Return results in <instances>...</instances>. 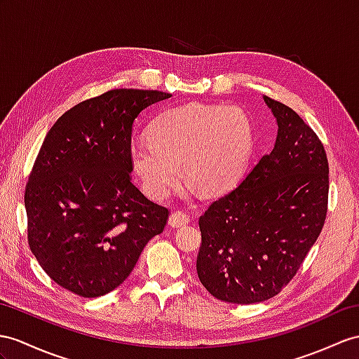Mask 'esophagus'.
Masks as SVG:
<instances>
[{"mask_svg": "<svg viewBox=\"0 0 359 359\" xmlns=\"http://www.w3.org/2000/svg\"><path fill=\"white\" fill-rule=\"evenodd\" d=\"M190 222V217L184 212H175L169 216V225L172 229H180Z\"/></svg>", "mask_w": 359, "mask_h": 359, "instance_id": "34e87169", "label": "esophagus"}]
</instances>
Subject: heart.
<instances>
[{
    "label": "heart",
    "mask_w": 359,
    "mask_h": 359,
    "mask_svg": "<svg viewBox=\"0 0 359 359\" xmlns=\"http://www.w3.org/2000/svg\"><path fill=\"white\" fill-rule=\"evenodd\" d=\"M147 138L130 147V170L147 196L164 201L181 181L182 168L203 195L231 189L245 168L252 128L241 108L190 103L161 112Z\"/></svg>",
    "instance_id": "1"
}]
</instances>
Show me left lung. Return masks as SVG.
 <instances>
[{
  "label": "left lung",
  "instance_id": "obj_1",
  "mask_svg": "<svg viewBox=\"0 0 359 359\" xmlns=\"http://www.w3.org/2000/svg\"><path fill=\"white\" fill-rule=\"evenodd\" d=\"M264 102L277 123L273 151L199 217V280L236 304L268 300L292 280L327 212L325 147L295 111Z\"/></svg>",
  "mask_w": 359,
  "mask_h": 359
}]
</instances>
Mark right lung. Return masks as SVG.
Here are the masks:
<instances>
[{"mask_svg":"<svg viewBox=\"0 0 359 359\" xmlns=\"http://www.w3.org/2000/svg\"><path fill=\"white\" fill-rule=\"evenodd\" d=\"M172 94L112 90L67 111L48 130L29 184V245L59 286L86 299L116 290L169 212L130 181L135 118Z\"/></svg>","mask_w":359,"mask_h":359,"instance_id":"right-lung-1","label":"right lung"}]
</instances>
